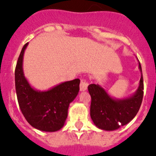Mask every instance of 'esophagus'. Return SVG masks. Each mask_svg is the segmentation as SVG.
<instances>
[{
    "label": "esophagus",
    "instance_id": "obj_1",
    "mask_svg": "<svg viewBox=\"0 0 156 156\" xmlns=\"http://www.w3.org/2000/svg\"><path fill=\"white\" fill-rule=\"evenodd\" d=\"M88 87V83L85 80H81V84H80V90L84 91L87 89Z\"/></svg>",
    "mask_w": 156,
    "mask_h": 156
}]
</instances>
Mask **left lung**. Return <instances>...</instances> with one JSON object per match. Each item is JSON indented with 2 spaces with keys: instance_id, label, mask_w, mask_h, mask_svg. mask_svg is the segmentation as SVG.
I'll return each instance as SVG.
<instances>
[{
  "instance_id": "1",
  "label": "left lung",
  "mask_w": 156,
  "mask_h": 156,
  "mask_svg": "<svg viewBox=\"0 0 156 156\" xmlns=\"http://www.w3.org/2000/svg\"><path fill=\"white\" fill-rule=\"evenodd\" d=\"M136 59L141 77L137 89L130 97L115 98L100 84L88 86L91 97L90 118L98 128L107 131L115 130L128 124L137 114L144 97V81L140 63Z\"/></svg>"
}]
</instances>
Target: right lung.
I'll return each instance as SVG.
<instances>
[{
	"label": "right lung",
	"mask_w": 156,
	"mask_h": 156,
	"mask_svg": "<svg viewBox=\"0 0 156 156\" xmlns=\"http://www.w3.org/2000/svg\"><path fill=\"white\" fill-rule=\"evenodd\" d=\"M29 43L21 50L15 69L17 100L25 119L34 128L55 132L65 125L69 104L78 96L80 80L62 82L47 90H38L28 81L23 71V56Z\"/></svg>",
	"instance_id": "1"
}]
</instances>
